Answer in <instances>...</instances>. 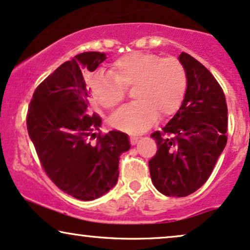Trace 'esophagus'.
Here are the masks:
<instances>
[{
	"instance_id": "1",
	"label": "esophagus",
	"mask_w": 250,
	"mask_h": 250,
	"mask_svg": "<svg viewBox=\"0 0 250 250\" xmlns=\"http://www.w3.org/2000/svg\"><path fill=\"white\" fill-rule=\"evenodd\" d=\"M129 140H131V145H132V146H135V145L138 144L139 139L135 138V137H131V138H129Z\"/></svg>"
}]
</instances>
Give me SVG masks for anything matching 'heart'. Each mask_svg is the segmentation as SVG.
<instances>
[{"instance_id":"b5f03b06","label":"heart","mask_w":250,"mask_h":250,"mask_svg":"<svg viewBox=\"0 0 250 250\" xmlns=\"http://www.w3.org/2000/svg\"><path fill=\"white\" fill-rule=\"evenodd\" d=\"M131 87L137 101L118 110L111 122L135 134L153 126L158 115L167 118L179 109L187 88L186 70L174 57L135 51L117 58L110 73L99 72L90 80L93 100L106 110L121 104Z\"/></svg>"}]
</instances>
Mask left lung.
<instances>
[{"label": "left lung", "instance_id": "left-lung-1", "mask_svg": "<svg viewBox=\"0 0 250 250\" xmlns=\"http://www.w3.org/2000/svg\"><path fill=\"white\" fill-rule=\"evenodd\" d=\"M179 61L187 74L186 93L171 121L151 134L157 151L149 161V171L158 192L184 197L208 180L224 150L228 105L222 87L206 66L186 53Z\"/></svg>", "mask_w": 250, "mask_h": 250}]
</instances>
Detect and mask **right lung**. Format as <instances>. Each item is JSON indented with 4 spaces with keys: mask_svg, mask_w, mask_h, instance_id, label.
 Returning a JSON list of instances; mask_svg holds the SVG:
<instances>
[{
    "mask_svg": "<svg viewBox=\"0 0 250 250\" xmlns=\"http://www.w3.org/2000/svg\"><path fill=\"white\" fill-rule=\"evenodd\" d=\"M105 54L86 51L58 66L35 89L27 112V131L47 176L78 200L102 196L117 184L119 156L127 151V134L97 135L101 118L90 108L87 76ZM93 137H97L92 144Z\"/></svg>",
    "mask_w": 250,
    "mask_h": 250,
    "instance_id": "obj_1",
    "label": "right lung"
}]
</instances>
